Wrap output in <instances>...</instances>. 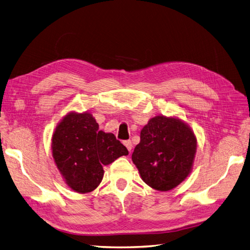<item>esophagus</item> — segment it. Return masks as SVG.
<instances>
[{"instance_id": "esophagus-1", "label": "esophagus", "mask_w": 250, "mask_h": 250, "mask_svg": "<svg viewBox=\"0 0 250 250\" xmlns=\"http://www.w3.org/2000/svg\"><path fill=\"white\" fill-rule=\"evenodd\" d=\"M124 145L126 146L127 151L131 152V150H132V148H133V145H132L131 140H125V142H124Z\"/></svg>"}]
</instances>
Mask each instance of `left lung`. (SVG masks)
<instances>
[{
  "label": "left lung",
  "mask_w": 250,
  "mask_h": 250,
  "mask_svg": "<svg viewBox=\"0 0 250 250\" xmlns=\"http://www.w3.org/2000/svg\"><path fill=\"white\" fill-rule=\"evenodd\" d=\"M196 146L195 134L185 121L158 115L143 127L132 161L148 186L169 191L190 174Z\"/></svg>",
  "instance_id": "left-lung-1"
}]
</instances>
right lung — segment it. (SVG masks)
I'll return each instance as SVG.
<instances>
[{"label": "right lung", "instance_id": "right-lung-1", "mask_svg": "<svg viewBox=\"0 0 250 250\" xmlns=\"http://www.w3.org/2000/svg\"><path fill=\"white\" fill-rule=\"evenodd\" d=\"M53 157L67 186L88 193L104 178V166L129 154L114 134L99 130L88 112H69L57 125L52 137Z\"/></svg>", "mask_w": 250, "mask_h": 250}]
</instances>
